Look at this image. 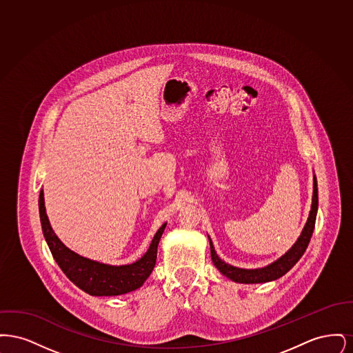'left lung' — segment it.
Listing matches in <instances>:
<instances>
[{
    "mask_svg": "<svg viewBox=\"0 0 353 353\" xmlns=\"http://www.w3.org/2000/svg\"><path fill=\"white\" fill-rule=\"evenodd\" d=\"M318 183L316 177L314 176V194H312V205H311V212L308 219L305 222V226L303 229L302 234L298 238V241L294 243V246L282 255L278 261L272 262L269 266L262 268V269L246 270L234 268L229 263H225L214 250V246L212 243V239L209 238L210 242V255L214 266L219 270L221 274L228 276L229 279L234 281L236 283H265V282H271L275 281L281 276H283L285 272L295 266V263L302 258L303 254L305 252L310 239L314 233L315 228V221H316V213H318Z\"/></svg>",
    "mask_w": 353,
    "mask_h": 353,
    "instance_id": "8db88e82",
    "label": "left lung"
}]
</instances>
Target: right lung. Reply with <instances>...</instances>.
<instances>
[{"label": "right lung", "instance_id": "1", "mask_svg": "<svg viewBox=\"0 0 353 353\" xmlns=\"http://www.w3.org/2000/svg\"><path fill=\"white\" fill-rule=\"evenodd\" d=\"M39 217L45 239L58 266L74 285L94 296H117L141 287L156 265L157 246L167 226V223H164L157 230L148 252L139 261L131 265L111 266L81 256L61 242L51 229L45 209L43 190L39 193Z\"/></svg>", "mask_w": 353, "mask_h": 353}]
</instances>
